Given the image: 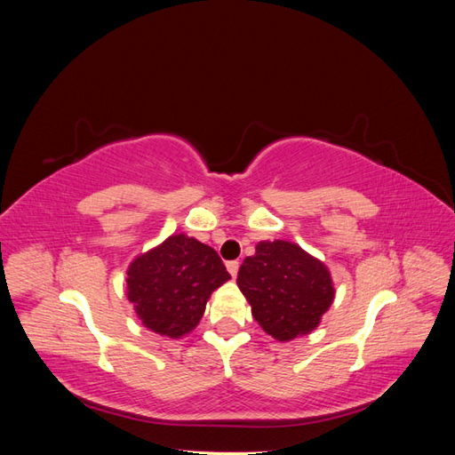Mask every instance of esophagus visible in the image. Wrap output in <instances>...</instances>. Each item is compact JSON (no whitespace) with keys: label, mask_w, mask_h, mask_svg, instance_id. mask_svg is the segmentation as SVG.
<instances>
[{"label":"esophagus","mask_w":455,"mask_h":455,"mask_svg":"<svg viewBox=\"0 0 455 455\" xmlns=\"http://www.w3.org/2000/svg\"><path fill=\"white\" fill-rule=\"evenodd\" d=\"M226 267H228V271H229L231 277H237V273H239V261H237V259H231V261H228Z\"/></svg>","instance_id":"1"}]
</instances>
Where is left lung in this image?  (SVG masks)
Wrapping results in <instances>:
<instances>
[{"label": "left lung", "instance_id": "left-lung-1", "mask_svg": "<svg viewBox=\"0 0 455 455\" xmlns=\"http://www.w3.org/2000/svg\"><path fill=\"white\" fill-rule=\"evenodd\" d=\"M237 284L264 332L279 341L309 334L332 306L334 286L323 261L288 241H261L244 258Z\"/></svg>", "mask_w": 455, "mask_h": 455}]
</instances>
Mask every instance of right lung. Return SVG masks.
<instances>
[{"label":"right lung","mask_w":455,"mask_h":455,"mask_svg":"<svg viewBox=\"0 0 455 455\" xmlns=\"http://www.w3.org/2000/svg\"><path fill=\"white\" fill-rule=\"evenodd\" d=\"M228 279L231 275L214 249L180 233L132 261L127 291L149 330L180 338L197 326L206 299Z\"/></svg>","instance_id":"obj_1"}]
</instances>
